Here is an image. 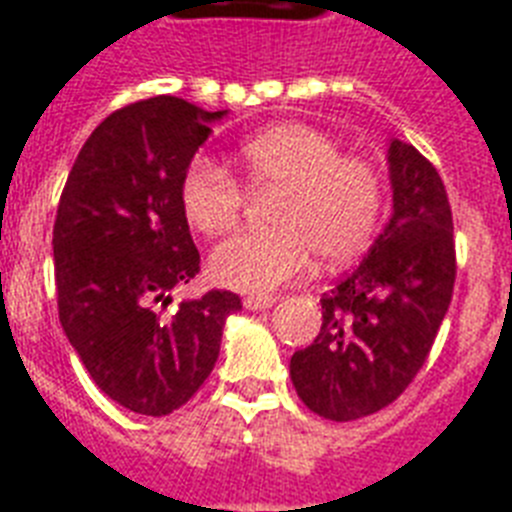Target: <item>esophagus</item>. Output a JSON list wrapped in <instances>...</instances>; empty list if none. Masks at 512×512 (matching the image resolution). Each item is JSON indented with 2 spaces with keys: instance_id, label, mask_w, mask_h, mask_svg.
Masks as SVG:
<instances>
[{
  "instance_id": "obj_1",
  "label": "esophagus",
  "mask_w": 512,
  "mask_h": 512,
  "mask_svg": "<svg viewBox=\"0 0 512 512\" xmlns=\"http://www.w3.org/2000/svg\"><path fill=\"white\" fill-rule=\"evenodd\" d=\"M273 303H276V297H273V295H265V297L249 295V297H244V308H247V311H265V308H271Z\"/></svg>"
}]
</instances>
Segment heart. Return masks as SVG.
Segmentation results:
<instances>
[{"mask_svg": "<svg viewBox=\"0 0 512 512\" xmlns=\"http://www.w3.org/2000/svg\"><path fill=\"white\" fill-rule=\"evenodd\" d=\"M332 135L308 124H279L239 146V180L196 159L180 180L185 220L207 236L228 233L247 192L273 193L268 231H247L212 252L209 271L223 287L265 295L297 279L311 252L340 263L364 247L382 209V175L369 159L340 154Z\"/></svg>", "mask_w": 512, "mask_h": 512, "instance_id": "b5f03b06", "label": "heart"}]
</instances>
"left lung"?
Listing matches in <instances>:
<instances>
[{"instance_id":"obj_1","label":"left lung","mask_w":512,"mask_h":512,"mask_svg":"<svg viewBox=\"0 0 512 512\" xmlns=\"http://www.w3.org/2000/svg\"><path fill=\"white\" fill-rule=\"evenodd\" d=\"M393 215L364 263L321 295V332L297 350V396L324 420L393 404L428 361L457 279L454 223L438 170L409 143L388 151Z\"/></svg>"}]
</instances>
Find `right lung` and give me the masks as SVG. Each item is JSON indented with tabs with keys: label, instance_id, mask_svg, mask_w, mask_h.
<instances>
[{
	"label": "right lung",
	"instance_id": "obj_1",
	"mask_svg": "<svg viewBox=\"0 0 512 512\" xmlns=\"http://www.w3.org/2000/svg\"><path fill=\"white\" fill-rule=\"evenodd\" d=\"M201 111L159 95L95 127L68 172L52 228L60 327L103 393L148 417L175 412L204 385L223 324L241 297L209 289L167 313L199 273L180 180L209 138Z\"/></svg>",
	"mask_w": 512,
	"mask_h": 512
}]
</instances>
